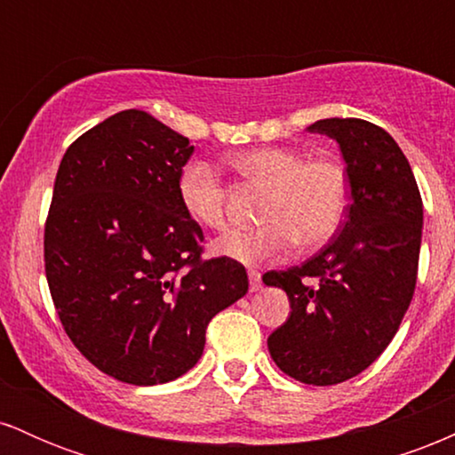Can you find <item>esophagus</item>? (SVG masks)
Returning a JSON list of instances; mask_svg holds the SVG:
<instances>
[{
    "label": "esophagus",
    "instance_id": "1",
    "mask_svg": "<svg viewBox=\"0 0 455 455\" xmlns=\"http://www.w3.org/2000/svg\"><path fill=\"white\" fill-rule=\"evenodd\" d=\"M248 278H250V291L252 293H257V291H260V274L257 269H248Z\"/></svg>",
    "mask_w": 455,
    "mask_h": 455
}]
</instances>
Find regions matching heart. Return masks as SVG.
<instances>
[{"instance_id": "1", "label": "heart", "mask_w": 455, "mask_h": 455, "mask_svg": "<svg viewBox=\"0 0 455 455\" xmlns=\"http://www.w3.org/2000/svg\"><path fill=\"white\" fill-rule=\"evenodd\" d=\"M243 180L267 188L257 228H233L213 250L239 263L282 257L299 242L312 250L336 235L348 207L347 171L336 158L307 156L291 148L243 149L228 158ZM177 196L190 220L220 231L228 220V192L205 160H190L177 177Z\"/></svg>"}]
</instances>
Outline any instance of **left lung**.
I'll return each mask as SVG.
<instances>
[{
    "label": "left lung",
    "mask_w": 455,
    "mask_h": 455,
    "mask_svg": "<svg viewBox=\"0 0 455 455\" xmlns=\"http://www.w3.org/2000/svg\"><path fill=\"white\" fill-rule=\"evenodd\" d=\"M340 145L351 205L321 252L286 271H267L291 315L267 338L291 379L336 385L363 372L387 348L409 310L419 265L424 205L409 160L383 128L355 117L307 126Z\"/></svg>",
    "instance_id": "obj_1"
}]
</instances>
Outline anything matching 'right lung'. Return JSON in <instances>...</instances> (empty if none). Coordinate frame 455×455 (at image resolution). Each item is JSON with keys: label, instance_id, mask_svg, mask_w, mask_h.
Listing matches in <instances>:
<instances>
[{"label": "right lung", "instance_id": "add662e5", "mask_svg": "<svg viewBox=\"0 0 455 455\" xmlns=\"http://www.w3.org/2000/svg\"><path fill=\"white\" fill-rule=\"evenodd\" d=\"M195 148L128 108L61 158L44 227V269L68 338L108 377L160 385L195 368L205 329L248 293L237 260H201L177 177Z\"/></svg>", "mask_w": 455, "mask_h": 455}]
</instances>
